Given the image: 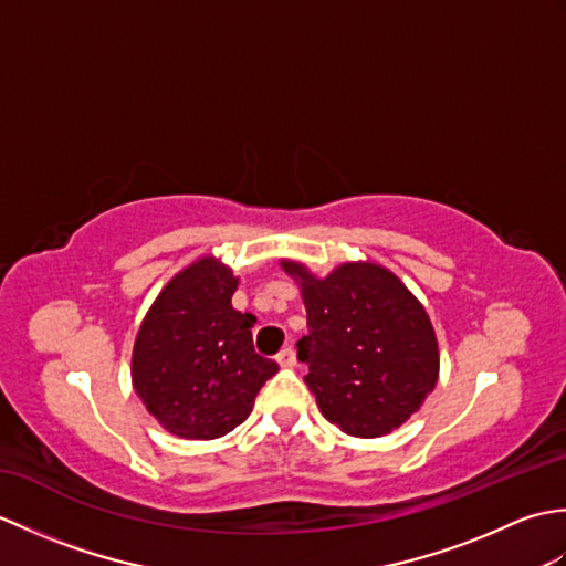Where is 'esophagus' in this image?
Returning a JSON list of instances; mask_svg holds the SVG:
<instances>
[{
    "label": "esophagus",
    "mask_w": 566,
    "mask_h": 566,
    "mask_svg": "<svg viewBox=\"0 0 566 566\" xmlns=\"http://www.w3.org/2000/svg\"><path fill=\"white\" fill-rule=\"evenodd\" d=\"M276 363H280L282 367H294L296 365V353L294 347H284V350L276 355Z\"/></svg>",
    "instance_id": "esophagus-1"
}]
</instances>
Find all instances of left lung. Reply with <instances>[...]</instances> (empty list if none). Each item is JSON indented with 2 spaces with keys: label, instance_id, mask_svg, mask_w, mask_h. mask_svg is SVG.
<instances>
[{
  "label": "left lung",
  "instance_id": "obj_1",
  "mask_svg": "<svg viewBox=\"0 0 566 566\" xmlns=\"http://www.w3.org/2000/svg\"><path fill=\"white\" fill-rule=\"evenodd\" d=\"M282 270L302 286L308 333L296 347L321 413L355 438L406 423L440 371L423 304L375 262H345L323 280L294 260H282Z\"/></svg>",
  "mask_w": 566,
  "mask_h": 566
}]
</instances>
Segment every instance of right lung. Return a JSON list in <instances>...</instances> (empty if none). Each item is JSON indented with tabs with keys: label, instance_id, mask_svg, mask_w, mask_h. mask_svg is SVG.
Wrapping results in <instances>:
<instances>
[{
	"label": "right lung",
	"instance_id": "obj_1",
	"mask_svg": "<svg viewBox=\"0 0 566 566\" xmlns=\"http://www.w3.org/2000/svg\"><path fill=\"white\" fill-rule=\"evenodd\" d=\"M238 276L203 255L177 272L143 318L130 379L150 416L185 440H213L250 416L276 363L252 347L255 316L231 296Z\"/></svg>",
	"mask_w": 566,
	"mask_h": 566
}]
</instances>
